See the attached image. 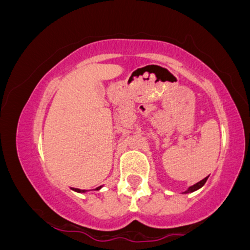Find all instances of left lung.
<instances>
[{
  "label": "left lung",
  "instance_id": "8db88e82",
  "mask_svg": "<svg viewBox=\"0 0 250 250\" xmlns=\"http://www.w3.org/2000/svg\"><path fill=\"white\" fill-rule=\"evenodd\" d=\"M207 179H208V176L207 177H205V179L203 180H201L200 182H197L196 185H194V186H191V187H189L187 190L185 191V194H188V193H193V191H195V190H197V189H200L201 187H203V185H205L206 182H207Z\"/></svg>",
  "mask_w": 250,
  "mask_h": 250
}]
</instances>
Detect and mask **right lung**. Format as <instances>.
Returning <instances> with one entry per match:
<instances>
[{
	"label": "right lung",
	"instance_id": "right-lung-1",
	"mask_svg": "<svg viewBox=\"0 0 250 250\" xmlns=\"http://www.w3.org/2000/svg\"><path fill=\"white\" fill-rule=\"evenodd\" d=\"M100 188H101V187L96 188V190H99ZM74 190H75V191H79V193H85V190H81V189H77V188H74Z\"/></svg>",
	"mask_w": 250,
	"mask_h": 250
}]
</instances>
